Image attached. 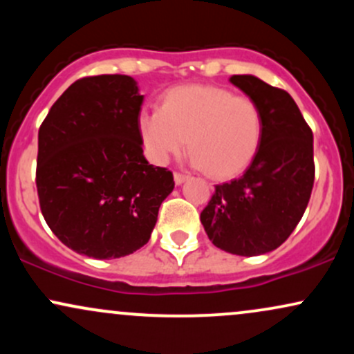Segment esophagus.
Here are the masks:
<instances>
[{"label": "esophagus", "instance_id": "34e87169", "mask_svg": "<svg viewBox=\"0 0 354 354\" xmlns=\"http://www.w3.org/2000/svg\"><path fill=\"white\" fill-rule=\"evenodd\" d=\"M186 180H188V176H186V174L174 173V183H176V185H181V183H185Z\"/></svg>", "mask_w": 354, "mask_h": 354}]
</instances>
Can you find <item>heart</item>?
<instances>
[{"instance_id": "heart-1", "label": "heart", "mask_w": 354, "mask_h": 354, "mask_svg": "<svg viewBox=\"0 0 354 354\" xmlns=\"http://www.w3.org/2000/svg\"><path fill=\"white\" fill-rule=\"evenodd\" d=\"M138 131L154 163L165 165L181 154L188 140L194 166L226 180L241 174L254 160L265 116L250 96L209 84H186L168 89L160 109L141 111Z\"/></svg>"}]
</instances>
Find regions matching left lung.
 I'll return each mask as SVG.
<instances>
[{"label": "left lung", "mask_w": 354, "mask_h": 354, "mask_svg": "<svg viewBox=\"0 0 354 354\" xmlns=\"http://www.w3.org/2000/svg\"><path fill=\"white\" fill-rule=\"evenodd\" d=\"M230 81L258 101L265 133L243 176L214 186L200 218L219 250L258 256L281 246L303 218L315 183L313 131L284 89L251 75Z\"/></svg>", "instance_id": "8db88e82"}]
</instances>
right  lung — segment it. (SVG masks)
Wrapping results in <instances>:
<instances>
[{"label":"right lung","instance_id":"obj_1","mask_svg":"<svg viewBox=\"0 0 354 354\" xmlns=\"http://www.w3.org/2000/svg\"><path fill=\"white\" fill-rule=\"evenodd\" d=\"M141 103L131 76H86L56 100L39 126V208L76 253L109 259L140 250L174 188L173 173L143 156Z\"/></svg>","mask_w":354,"mask_h":354}]
</instances>
